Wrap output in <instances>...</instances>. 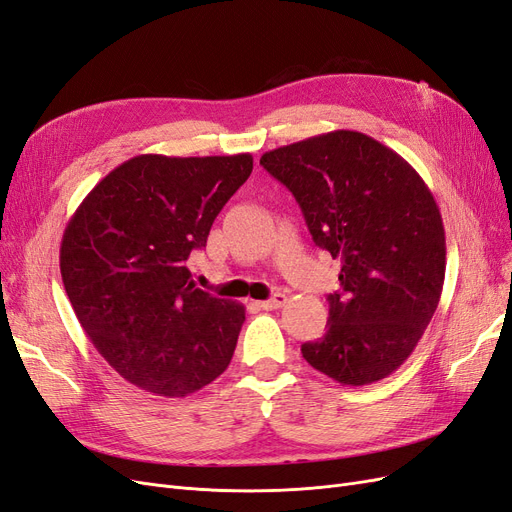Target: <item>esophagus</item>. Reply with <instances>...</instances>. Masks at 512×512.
Instances as JSON below:
<instances>
[{
	"instance_id": "34e87169",
	"label": "esophagus",
	"mask_w": 512,
	"mask_h": 512,
	"mask_svg": "<svg viewBox=\"0 0 512 512\" xmlns=\"http://www.w3.org/2000/svg\"><path fill=\"white\" fill-rule=\"evenodd\" d=\"M287 304V295L285 293H274L270 300H263L257 306L263 310H274V308H283Z\"/></svg>"
}]
</instances>
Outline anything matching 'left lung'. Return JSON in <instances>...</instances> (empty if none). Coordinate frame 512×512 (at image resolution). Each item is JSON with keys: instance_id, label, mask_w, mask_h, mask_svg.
<instances>
[{"instance_id": "1", "label": "left lung", "mask_w": 512, "mask_h": 512, "mask_svg": "<svg viewBox=\"0 0 512 512\" xmlns=\"http://www.w3.org/2000/svg\"><path fill=\"white\" fill-rule=\"evenodd\" d=\"M259 163L298 200L312 240L340 259L323 338L308 364L340 385H372L415 351L440 302L444 225L419 172L389 146L336 129L263 153Z\"/></svg>"}]
</instances>
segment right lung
I'll return each instance as SVG.
<instances>
[{
	"mask_svg": "<svg viewBox=\"0 0 512 512\" xmlns=\"http://www.w3.org/2000/svg\"><path fill=\"white\" fill-rule=\"evenodd\" d=\"M251 172V153L138 155L104 176L65 225V293L127 383L185 398L227 370L244 306L195 289L185 263Z\"/></svg>",
	"mask_w": 512,
	"mask_h": 512,
	"instance_id": "right-lung-1",
	"label": "right lung"
}]
</instances>
